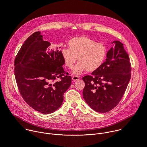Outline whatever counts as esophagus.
Here are the masks:
<instances>
[{"label":"esophagus","mask_w":147,"mask_h":147,"mask_svg":"<svg viewBox=\"0 0 147 147\" xmlns=\"http://www.w3.org/2000/svg\"><path fill=\"white\" fill-rule=\"evenodd\" d=\"M72 79L73 81H76V80H79L80 79V78L79 76H72Z\"/></svg>","instance_id":"1"}]
</instances>
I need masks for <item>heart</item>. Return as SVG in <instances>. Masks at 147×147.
<instances>
[{
	"instance_id": "b5f03b06",
	"label": "heart",
	"mask_w": 147,
	"mask_h": 147,
	"mask_svg": "<svg viewBox=\"0 0 147 147\" xmlns=\"http://www.w3.org/2000/svg\"><path fill=\"white\" fill-rule=\"evenodd\" d=\"M68 45L69 49H62L61 55L64 64L69 69L73 68L77 60L78 63L74 69V74L79 75L86 70L88 72H95L106 58V46L87 36L73 37Z\"/></svg>"
}]
</instances>
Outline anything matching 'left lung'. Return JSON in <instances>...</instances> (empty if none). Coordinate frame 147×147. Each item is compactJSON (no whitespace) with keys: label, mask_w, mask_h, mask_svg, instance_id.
I'll use <instances>...</instances> for the list:
<instances>
[{"label":"left lung","mask_w":147,"mask_h":147,"mask_svg":"<svg viewBox=\"0 0 147 147\" xmlns=\"http://www.w3.org/2000/svg\"><path fill=\"white\" fill-rule=\"evenodd\" d=\"M102 65L91 75L83 77V98L95 111L106 113L120 102L131 77L130 63L123 44L114 41Z\"/></svg>","instance_id":"8db88e82"}]
</instances>
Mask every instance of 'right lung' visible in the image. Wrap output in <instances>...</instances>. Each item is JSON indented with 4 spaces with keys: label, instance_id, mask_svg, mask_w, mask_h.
<instances>
[{
    "label": "right lung",
    "instance_id": "add662e5",
    "mask_svg": "<svg viewBox=\"0 0 147 147\" xmlns=\"http://www.w3.org/2000/svg\"><path fill=\"white\" fill-rule=\"evenodd\" d=\"M40 33L32 34L21 47L15 59L14 74L26 103L40 113L50 114L61 106L72 78L63 67L61 51L51 49Z\"/></svg>",
    "mask_w": 147,
    "mask_h": 147
}]
</instances>
